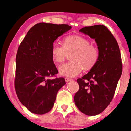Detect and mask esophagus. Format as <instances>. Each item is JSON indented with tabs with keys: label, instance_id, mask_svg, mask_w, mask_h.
Segmentation results:
<instances>
[{
	"label": "esophagus",
	"instance_id": "1",
	"mask_svg": "<svg viewBox=\"0 0 131 131\" xmlns=\"http://www.w3.org/2000/svg\"><path fill=\"white\" fill-rule=\"evenodd\" d=\"M65 81H66V82H69V81H70L72 80V79H71V78H67V77H66V78H65Z\"/></svg>",
	"mask_w": 131,
	"mask_h": 131
}]
</instances>
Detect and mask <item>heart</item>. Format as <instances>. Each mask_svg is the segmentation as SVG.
<instances>
[{"mask_svg": "<svg viewBox=\"0 0 131 131\" xmlns=\"http://www.w3.org/2000/svg\"><path fill=\"white\" fill-rule=\"evenodd\" d=\"M72 54V61L59 67V74L64 77H74L85 70L91 69L96 65L99 57L98 48L86 38L81 35H69L63 40V45L54 43L51 49L53 61L61 63L68 55Z\"/></svg>", "mask_w": 131, "mask_h": 131, "instance_id": "obj_1", "label": "heart"}]
</instances>
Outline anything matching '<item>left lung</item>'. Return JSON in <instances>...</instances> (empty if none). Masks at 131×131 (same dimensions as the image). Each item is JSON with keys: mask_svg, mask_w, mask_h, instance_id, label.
Listing matches in <instances>:
<instances>
[{"mask_svg": "<svg viewBox=\"0 0 131 131\" xmlns=\"http://www.w3.org/2000/svg\"><path fill=\"white\" fill-rule=\"evenodd\" d=\"M79 31L94 39L99 57L96 65L88 74L77 80L79 90L74 100L81 112L95 116L105 110L115 94L122 73L120 48L115 37L105 26H87Z\"/></svg>", "mask_w": 131, "mask_h": 131, "instance_id": "1", "label": "left lung"}]
</instances>
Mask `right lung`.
Listing matches in <instances>:
<instances>
[{
	"label": "right lung",
	"instance_id": "obj_1",
	"mask_svg": "<svg viewBox=\"0 0 131 131\" xmlns=\"http://www.w3.org/2000/svg\"><path fill=\"white\" fill-rule=\"evenodd\" d=\"M66 24L39 23L30 28L19 46L16 57L15 89L19 101L37 115L53 108L57 94L66 84L58 73L51 55L54 42L71 29Z\"/></svg>",
	"mask_w": 131,
	"mask_h": 131
}]
</instances>
